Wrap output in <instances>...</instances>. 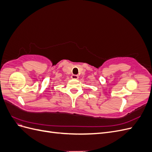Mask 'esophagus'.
Returning <instances> with one entry per match:
<instances>
[{
    "label": "esophagus",
    "instance_id": "esophagus-1",
    "mask_svg": "<svg viewBox=\"0 0 152 152\" xmlns=\"http://www.w3.org/2000/svg\"><path fill=\"white\" fill-rule=\"evenodd\" d=\"M71 78L72 79H79V76H78L77 75H72L71 76Z\"/></svg>",
    "mask_w": 152,
    "mask_h": 152
}]
</instances>
